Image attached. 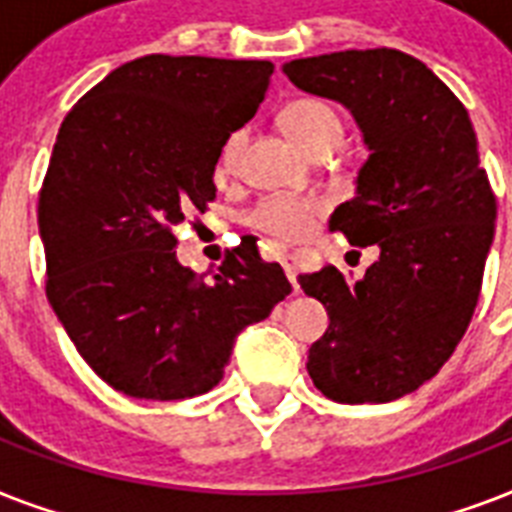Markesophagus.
<instances>
[{"instance_id": "esophagus-1", "label": "esophagus", "mask_w": 512, "mask_h": 512, "mask_svg": "<svg viewBox=\"0 0 512 512\" xmlns=\"http://www.w3.org/2000/svg\"><path fill=\"white\" fill-rule=\"evenodd\" d=\"M281 268H284L289 284L297 292L300 289V284H297V255H281Z\"/></svg>"}]
</instances>
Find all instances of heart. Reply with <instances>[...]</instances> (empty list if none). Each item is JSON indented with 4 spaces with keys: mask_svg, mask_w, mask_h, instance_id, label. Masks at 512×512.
<instances>
[{
    "mask_svg": "<svg viewBox=\"0 0 512 512\" xmlns=\"http://www.w3.org/2000/svg\"><path fill=\"white\" fill-rule=\"evenodd\" d=\"M281 122H284V127H287L297 146L311 156L337 148L342 135H345L342 114L329 100L321 98L292 100L284 108ZM244 143H247V132L244 130H236L228 135V140L223 143V151H220L223 170H236ZM313 215H316V201L295 199V196H271V199H263L252 209L249 223L268 233V236H273V239L300 241L311 233Z\"/></svg>",
    "mask_w": 512,
    "mask_h": 512,
    "instance_id": "1",
    "label": "heart"
}]
</instances>
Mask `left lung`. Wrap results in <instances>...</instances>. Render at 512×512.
<instances>
[{"instance_id":"1","label":"left lung","mask_w":512,"mask_h":512,"mask_svg":"<svg viewBox=\"0 0 512 512\" xmlns=\"http://www.w3.org/2000/svg\"><path fill=\"white\" fill-rule=\"evenodd\" d=\"M289 82L348 108L369 159L329 231L380 249L364 279L335 265L300 276L329 329L308 350L313 385L340 404H385L428 382L468 329L494 239L497 199L457 95L401 50L284 63Z\"/></svg>"}]
</instances>
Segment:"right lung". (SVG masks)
I'll list each match as a JSON object with an SVG mask.
<instances>
[{
	"label": "right lung",
	"mask_w": 512,
	"mask_h": 512,
	"mask_svg": "<svg viewBox=\"0 0 512 512\" xmlns=\"http://www.w3.org/2000/svg\"><path fill=\"white\" fill-rule=\"evenodd\" d=\"M271 60L146 55L114 68L60 124L39 193L47 300L100 380L177 401L223 380L239 332L292 292L257 247L212 276L172 228L215 199V164L257 114Z\"/></svg>",
	"instance_id": "add662e5"
}]
</instances>
